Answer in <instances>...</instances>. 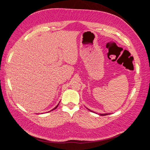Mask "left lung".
I'll return each mask as SVG.
<instances>
[{"instance_id":"obj_1","label":"left lung","mask_w":150,"mask_h":150,"mask_svg":"<svg viewBox=\"0 0 150 150\" xmlns=\"http://www.w3.org/2000/svg\"><path fill=\"white\" fill-rule=\"evenodd\" d=\"M90 111H91V112H92L91 110H90V109H88ZM110 115V113H105V114H100V116H105V115Z\"/></svg>"}]
</instances>
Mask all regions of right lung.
Returning a JSON list of instances; mask_svg holds the SVG:
<instances>
[{"label":"right lung","instance_id":"obj_1","mask_svg":"<svg viewBox=\"0 0 150 150\" xmlns=\"http://www.w3.org/2000/svg\"><path fill=\"white\" fill-rule=\"evenodd\" d=\"M58 105H59V104H57V105H56V107H55V108H54V109H52V110H50V112H51V111H52V110H54V109H56V108H57V106H58Z\"/></svg>","mask_w":150,"mask_h":150}]
</instances>
